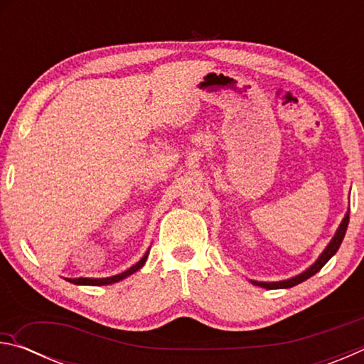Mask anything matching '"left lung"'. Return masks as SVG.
Wrapping results in <instances>:
<instances>
[{
	"label": "left lung",
	"mask_w": 364,
	"mask_h": 364,
	"mask_svg": "<svg viewBox=\"0 0 364 364\" xmlns=\"http://www.w3.org/2000/svg\"><path fill=\"white\" fill-rule=\"evenodd\" d=\"M348 220H350V210L347 212V215H345V218L342 220L341 226H338V230L336 232V236L332 237V241L329 242L328 247L324 249V252L321 255H319L318 260L311 264L310 268H308L306 271H304V273L295 276V278H291V279H286V281H279V282H257V281H252L254 282L255 286H262L264 289H289V287H294L300 284V282L306 281L308 278H311L313 274H316L319 269H321L326 263H328L331 260V257L336 254V252L338 250V247H341V244L343 241V236L345 232H347V226H348Z\"/></svg>",
	"instance_id": "left-lung-1"
}]
</instances>
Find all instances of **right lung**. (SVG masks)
<instances>
[{
  "label": "right lung",
  "mask_w": 364,
  "mask_h": 364,
  "mask_svg": "<svg viewBox=\"0 0 364 364\" xmlns=\"http://www.w3.org/2000/svg\"><path fill=\"white\" fill-rule=\"evenodd\" d=\"M146 258H147V254L141 258V260L133 264V267L130 269L123 271V273L117 274V276H110V278H101V279H93V278H77V279H67L69 282H72V284H83V286H107V284H114V282H119L122 279H125L127 276L133 274L134 271H138L143 264L146 263Z\"/></svg>",
  "instance_id": "add662e5"
}]
</instances>
